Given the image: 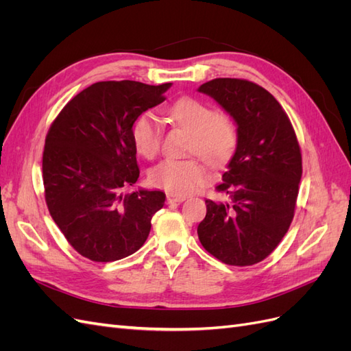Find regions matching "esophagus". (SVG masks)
<instances>
[{
	"label": "esophagus",
	"mask_w": 351,
	"mask_h": 351,
	"mask_svg": "<svg viewBox=\"0 0 351 351\" xmlns=\"http://www.w3.org/2000/svg\"><path fill=\"white\" fill-rule=\"evenodd\" d=\"M183 200H186V196H182V195H174V193H168V195H167V202H168L169 205L182 204Z\"/></svg>",
	"instance_id": "esophagus-1"
}]
</instances>
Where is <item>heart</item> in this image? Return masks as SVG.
<instances>
[{
  "instance_id": "b5f03b06",
  "label": "heart",
  "mask_w": 351,
  "mask_h": 351,
  "mask_svg": "<svg viewBox=\"0 0 351 351\" xmlns=\"http://www.w3.org/2000/svg\"><path fill=\"white\" fill-rule=\"evenodd\" d=\"M168 117L190 133L189 154H197L208 162L224 164L236 151L239 132L227 114L215 112L208 104L195 98H182L169 105ZM132 139L137 154L154 158L161 146V129L154 112H142L133 123ZM209 177L206 165L196 158L164 159L149 171L152 186L169 193L187 195L200 187Z\"/></svg>"
}]
</instances>
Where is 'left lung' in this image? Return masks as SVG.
Masks as SVG:
<instances>
[{
	"label": "left lung",
	"mask_w": 351,
	"mask_h": 351,
	"mask_svg": "<svg viewBox=\"0 0 351 351\" xmlns=\"http://www.w3.org/2000/svg\"><path fill=\"white\" fill-rule=\"evenodd\" d=\"M214 98L237 124L239 141L222 183L226 200H206L199 240L212 256L249 267L274 252L294 217L302 152L289 115L259 84L214 79L197 89Z\"/></svg>",
	"instance_id": "8db88e82"
}]
</instances>
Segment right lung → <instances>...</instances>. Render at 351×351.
Segmentation results:
<instances>
[{"label":"right lung","mask_w":351,"mask_h":351,"mask_svg":"<svg viewBox=\"0 0 351 351\" xmlns=\"http://www.w3.org/2000/svg\"><path fill=\"white\" fill-rule=\"evenodd\" d=\"M171 83L98 82L77 93L51 124L44 156L45 200L71 247L93 262L139 250L164 206L161 190L125 193L139 178L134 120L165 101Z\"/></svg>","instance_id":"add662e5"}]
</instances>
